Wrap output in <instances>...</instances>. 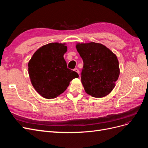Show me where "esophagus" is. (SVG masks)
<instances>
[{
    "label": "esophagus",
    "mask_w": 148,
    "mask_h": 148,
    "mask_svg": "<svg viewBox=\"0 0 148 148\" xmlns=\"http://www.w3.org/2000/svg\"><path fill=\"white\" fill-rule=\"evenodd\" d=\"M74 71H76V72H77V73L79 74V70H78V69H74Z\"/></svg>",
    "instance_id": "1"
}]
</instances>
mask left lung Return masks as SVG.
<instances>
[{
    "label": "left lung",
    "mask_w": 148,
    "mask_h": 148,
    "mask_svg": "<svg viewBox=\"0 0 148 148\" xmlns=\"http://www.w3.org/2000/svg\"><path fill=\"white\" fill-rule=\"evenodd\" d=\"M83 61L82 83L84 90L94 97H103L113 90L120 75L117 57L100 43H77Z\"/></svg>",
    "instance_id": "8db88e82"
}]
</instances>
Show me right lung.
Instances as JSON below:
<instances>
[{"instance_id": "obj_1", "label": "right lung", "mask_w": 148, "mask_h": 148, "mask_svg": "<svg viewBox=\"0 0 148 148\" xmlns=\"http://www.w3.org/2000/svg\"><path fill=\"white\" fill-rule=\"evenodd\" d=\"M65 43L52 42L34 52L28 62V73L33 86L40 95L51 99L63 93L78 74L67 68L64 58Z\"/></svg>"}]
</instances>
